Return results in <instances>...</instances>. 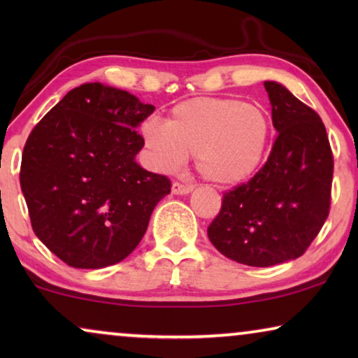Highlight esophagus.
I'll return each instance as SVG.
<instances>
[{"instance_id": "34e87169", "label": "esophagus", "mask_w": 358, "mask_h": 358, "mask_svg": "<svg viewBox=\"0 0 358 358\" xmlns=\"http://www.w3.org/2000/svg\"><path fill=\"white\" fill-rule=\"evenodd\" d=\"M194 190V185L192 184H182V182H173V194L176 195H185L189 192H192Z\"/></svg>"}]
</instances>
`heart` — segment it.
<instances>
[{
	"label": "heart",
	"mask_w": 358,
	"mask_h": 358,
	"mask_svg": "<svg viewBox=\"0 0 358 358\" xmlns=\"http://www.w3.org/2000/svg\"><path fill=\"white\" fill-rule=\"evenodd\" d=\"M145 146L159 171H174L195 155L202 176L238 184L261 166L271 119L261 106L234 97H195L174 106L168 124L151 115L141 124Z\"/></svg>",
	"instance_id": "b5f03b06"
}]
</instances>
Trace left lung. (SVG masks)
<instances>
[{"label":"left lung","instance_id":"left-lung-1","mask_svg":"<svg viewBox=\"0 0 358 358\" xmlns=\"http://www.w3.org/2000/svg\"><path fill=\"white\" fill-rule=\"evenodd\" d=\"M278 131L266 164L227 190L207 229L223 256L268 267L305 254L331 208L334 156L321 117L287 87L264 83Z\"/></svg>","mask_w":358,"mask_h":358}]
</instances>
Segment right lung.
I'll use <instances>...</instances> for the list:
<instances>
[{
  "mask_svg": "<svg viewBox=\"0 0 358 358\" xmlns=\"http://www.w3.org/2000/svg\"><path fill=\"white\" fill-rule=\"evenodd\" d=\"M155 106L87 83L34 127L24 145L21 189L36 236L68 266L124 261L143 238L171 180L136 164L135 129Z\"/></svg>",
  "mask_w": 358,
  "mask_h": 358,
  "instance_id": "add662e5",
  "label": "right lung"
}]
</instances>
